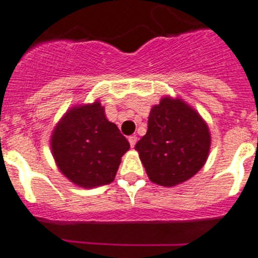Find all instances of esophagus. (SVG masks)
<instances>
[{
	"mask_svg": "<svg viewBox=\"0 0 258 258\" xmlns=\"http://www.w3.org/2000/svg\"><path fill=\"white\" fill-rule=\"evenodd\" d=\"M127 141H129V143H131V147L133 148V147L136 146V143H137V137L136 136H131L129 138H127Z\"/></svg>",
	"mask_w": 258,
	"mask_h": 258,
	"instance_id": "obj_1",
	"label": "esophagus"
}]
</instances>
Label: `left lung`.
I'll return each mask as SVG.
<instances>
[{
    "label": "left lung",
    "mask_w": 258,
    "mask_h": 258,
    "mask_svg": "<svg viewBox=\"0 0 258 258\" xmlns=\"http://www.w3.org/2000/svg\"><path fill=\"white\" fill-rule=\"evenodd\" d=\"M209 126L180 97L164 96L151 109L147 134L136 144L149 180L172 187L195 176L210 151Z\"/></svg>",
    "instance_id": "8db88e82"
}]
</instances>
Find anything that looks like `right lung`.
<instances>
[{"label": "right lung", "instance_id": "obj_1", "mask_svg": "<svg viewBox=\"0 0 258 258\" xmlns=\"http://www.w3.org/2000/svg\"><path fill=\"white\" fill-rule=\"evenodd\" d=\"M50 148L57 167L71 182L94 188L114 181L131 144L96 100L63 115L51 132Z\"/></svg>", "mask_w": 258, "mask_h": 258}]
</instances>
